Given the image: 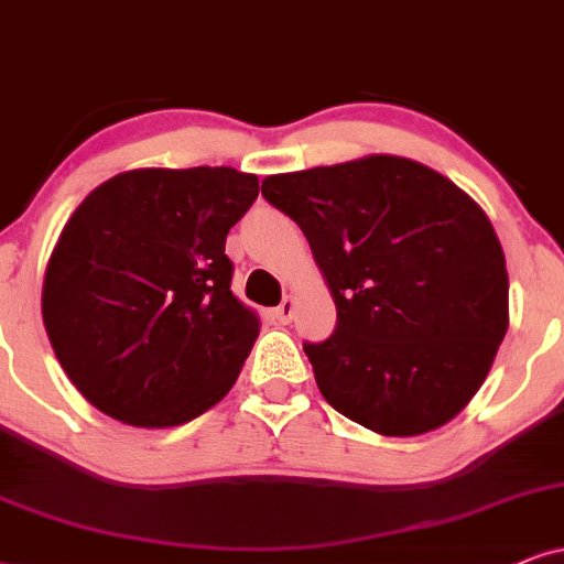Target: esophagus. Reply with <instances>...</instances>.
Segmentation results:
<instances>
[{"label": "esophagus", "mask_w": 564, "mask_h": 564, "mask_svg": "<svg viewBox=\"0 0 564 564\" xmlns=\"http://www.w3.org/2000/svg\"><path fill=\"white\" fill-rule=\"evenodd\" d=\"M294 312H296V302H294V299H283V304L275 310V317L281 319L283 325H289L291 319H294Z\"/></svg>", "instance_id": "1"}]
</instances>
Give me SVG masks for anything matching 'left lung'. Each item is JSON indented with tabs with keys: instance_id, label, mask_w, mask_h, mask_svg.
<instances>
[{
	"instance_id": "1",
	"label": "left lung",
	"mask_w": 564,
	"mask_h": 564,
	"mask_svg": "<svg viewBox=\"0 0 564 564\" xmlns=\"http://www.w3.org/2000/svg\"><path fill=\"white\" fill-rule=\"evenodd\" d=\"M310 241L338 312L304 344L319 393L384 437L447 424L487 380L510 323L495 226L447 176L401 155L262 180Z\"/></svg>"
}]
</instances>
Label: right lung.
I'll return each mask as SVG.
<instances>
[{
  "instance_id": "add662e5",
  "label": "right lung",
  "mask_w": 564,
  "mask_h": 564,
  "mask_svg": "<svg viewBox=\"0 0 564 564\" xmlns=\"http://www.w3.org/2000/svg\"><path fill=\"white\" fill-rule=\"evenodd\" d=\"M260 192L231 166L132 169L77 205L48 258L41 315L85 401L166 430L237 382L258 312L234 296L226 234Z\"/></svg>"
}]
</instances>
